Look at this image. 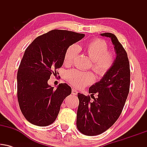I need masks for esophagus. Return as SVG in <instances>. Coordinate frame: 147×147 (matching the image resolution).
<instances>
[{
	"mask_svg": "<svg viewBox=\"0 0 147 147\" xmlns=\"http://www.w3.org/2000/svg\"><path fill=\"white\" fill-rule=\"evenodd\" d=\"M72 95H76L77 94V91L75 90V89H74V88H72Z\"/></svg>",
	"mask_w": 147,
	"mask_h": 147,
	"instance_id": "esophagus-1",
	"label": "esophagus"
}]
</instances>
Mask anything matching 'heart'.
I'll use <instances>...</instances> for the list:
<instances>
[{"mask_svg": "<svg viewBox=\"0 0 147 147\" xmlns=\"http://www.w3.org/2000/svg\"><path fill=\"white\" fill-rule=\"evenodd\" d=\"M77 45H72L65 50L63 61L70 65L79 52ZM84 50L92 61V68L99 75H105L112 68L115 62L114 55L108 51V45L104 40L94 39L88 43ZM65 79L77 88H83L94 82L95 77L91 72L72 69L65 72Z\"/></svg>", "mask_w": 147, "mask_h": 147, "instance_id": "1", "label": "heart"}]
</instances>
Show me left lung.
Instances as JSON below:
<instances>
[{"mask_svg": "<svg viewBox=\"0 0 147 147\" xmlns=\"http://www.w3.org/2000/svg\"><path fill=\"white\" fill-rule=\"evenodd\" d=\"M109 37L114 45L116 58L113 67L99 82L89 88L90 96L78 93L79 104L77 127L84 135L93 136L104 133L117 121L129 92L130 65L127 53L112 33L100 34ZM96 94L97 98H94Z\"/></svg>", "mask_w": 147, "mask_h": 147, "instance_id": "1", "label": "left lung"}]
</instances>
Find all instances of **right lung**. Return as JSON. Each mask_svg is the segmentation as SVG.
<instances>
[{"label": "right lung", "instance_id": "obj_1", "mask_svg": "<svg viewBox=\"0 0 147 147\" xmlns=\"http://www.w3.org/2000/svg\"><path fill=\"white\" fill-rule=\"evenodd\" d=\"M84 36L53 30L35 38L25 50L17 73V97L22 113L31 124L46 126L55 121L72 89L67 84L54 89L48 81L63 65L67 48Z\"/></svg>", "mask_w": 147, "mask_h": 147}]
</instances>
